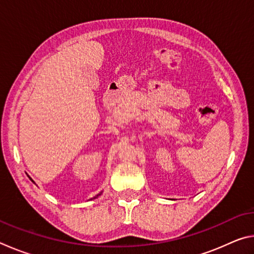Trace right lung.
<instances>
[{"label": "right lung", "instance_id": "add662e5", "mask_svg": "<svg viewBox=\"0 0 254 254\" xmlns=\"http://www.w3.org/2000/svg\"><path fill=\"white\" fill-rule=\"evenodd\" d=\"M101 194H102V191H101V192H100V194H97V195H96V196H94V197H93V198H91V199H95V198H97V197H98V196H100V195H101Z\"/></svg>", "mask_w": 254, "mask_h": 254}]
</instances>
